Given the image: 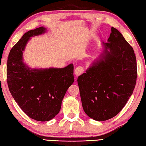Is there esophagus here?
<instances>
[{
  "instance_id": "obj_1",
  "label": "esophagus",
  "mask_w": 146,
  "mask_h": 146,
  "mask_svg": "<svg viewBox=\"0 0 146 146\" xmlns=\"http://www.w3.org/2000/svg\"><path fill=\"white\" fill-rule=\"evenodd\" d=\"M84 68L82 66H78V67L76 68L75 70V74L76 76H78L79 75H82V74L84 73Z\"/></svg>"
}]
</instances>
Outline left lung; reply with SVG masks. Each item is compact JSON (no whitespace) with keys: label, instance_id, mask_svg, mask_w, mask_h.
<instances>
[{"label":"left lung","instance_id":"left-lung-1","mask_svg":"<svg viewBox=\"0 0 146 146\" xmlns=\"http://www.w3.org/2000/svg\"><path fill=\"white\" fill-rule=\"evenodd\" d=\"M99 60L77 79L84 111L97 121L110 119L126 104L134 90L137 66L134 50L111 28Z\"/></svg>","mask_w":146,"mask_h":146}]
</instances>
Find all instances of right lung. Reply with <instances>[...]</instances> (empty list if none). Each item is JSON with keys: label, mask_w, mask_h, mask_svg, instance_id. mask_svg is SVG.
<instances>
[{"label": "right lung", "mask_w": 146, "mask_h": 146, "mask_svg": "<svg viewBox=\"0 0 146 146\" xmlns=\"http://www.w3.org/2000/svg\"><path fill=\"white\" fill-rule=\"evenodd\" d=\"M45 30L40 27L24 34L9 53L6 73L14 100L29 118L41 122L58 114L64 95L74 82L72 64L64 68L30 70L23 62V52L29 38Z\"/></svg>", "instance_id": "right-lung-1"}]
</instances>
